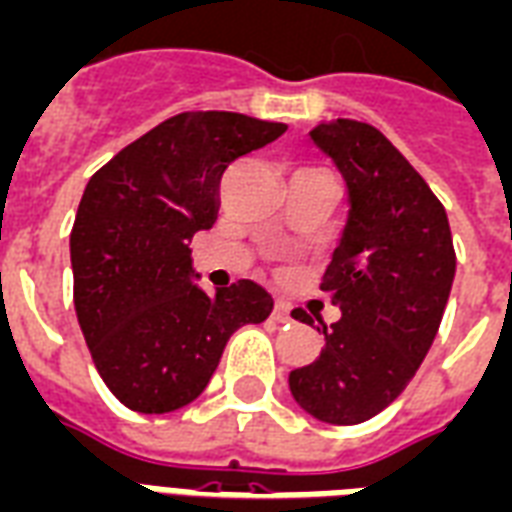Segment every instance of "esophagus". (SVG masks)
Listing matches in <instances>:
<instances>
[{"label":"esophagus","mask_w":512,"mask_h":512,"mask_svg":"<svg viewBox=\"0 0 512 512\" xmlns=\"http://www.w3.org/2000/svg\"><path fill=\"white\" fill-rule=\"evenodd\" d=\"M272 321H278V324H286V321H291L288 305H283V302H275V307H272Z\"/></svg>","instance_id":"34e87169"}]
</instances>
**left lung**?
<instances>
[{
  "mask_svg": "<svg viewBox=\"0 0 512 512\" xmlns=\"http://www.w3.org/2000/svg\"><path fill=\"white\" fill-rule=\"evenodd\" d=\"M310 140L348 188V224L321 280L340 321L321 324L324 348L288 375L307 413L337 426L378 416L421 367L448 305L456 253L440 199L370 124L337 118ZM294 318L313 326L305 310Z\"/></svg>",
  "mask_w": 512,
  "mask_h": 512,
  "instance_id": "left-lung-1",
  "label": "left lung"
}]
</instances>
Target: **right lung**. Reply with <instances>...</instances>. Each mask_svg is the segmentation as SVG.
<instances>
[{
	"mask_svg": "<svg viewBox=\"0 0 512 512\" xmlns=\"http://www.w3.org/2000/svg\"><path fill=\"white\" fill-rule=\"evenodd\" d=\"M286 124L226 110L172 115L91 175L69 234L75 313L96 370L137 413H172L205 391L226 340L261 324L253 280L207 294L188 242L218 218L229 164Z\"/></svg>",
	"mask_w": 512,
	"mask_h": 512,
	"instance_id": "1",
	"label": "right lung"
}]
</instances>
